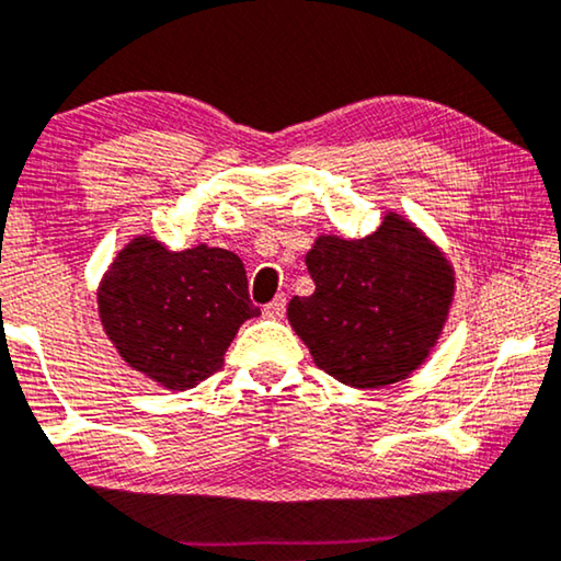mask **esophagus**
<instances>
[{
  "label": "esophagus",
  "mask_w": 561,
  "mask_h": 561,
  "mask_svg": "<svg viewBox=\"0 0 561 561\" xmlns=\"http://www.w3.org/2000/svg\"><path fill=\"white\" fill-rule=\"evenodd\" d=\"M284 309H287V297H284V295H277V297L272 299L270 305L264 307V314H266V317H272V320H282V317H284Z\"/></svg>",
  "instance_id": "obj_1"
}]
</instances>
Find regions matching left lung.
Returning <instances> with one entry per match:
<instances>
[{
	"label": "left lung",
	"mask_w": 561,
	"mask_h": 561,
	"mask_svg": "<svg viewBox=\"0 0 561 561\" xmlns=\"http://www.w3.org/2000/svg\"><path fill=\"white\" fill-rule=\"evenodd\" d=\"M314 282L287 307L317 367L350 388L405 380L436 347L454 302L446 254L396 211L365 239L322 233L305 256Z\"/></svg>",
	"instance_id": "1"
}]
</instances>
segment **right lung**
I'll use <instances>...</instances> for the list:
<instances>
[{
    "label": "right lung",
    "mask_w": 561,
    "mask_h": 561,
    "mask_svg": "<svg viewBox=\"0 0 561 561\" xmlns=\"http://www.w3.org/2000/svg\"><path fill=\"white\" fill-rule=\"evenodd\" d=\"M103 330L133 370L169 390L219 373L252 305L241 259L198 244L171 252L153 237L125 244L98 287Z\"/></svg>",
    "instance_id": "1"
}]
</instances>
